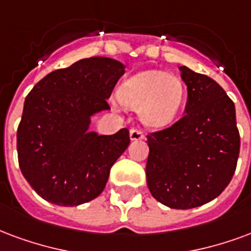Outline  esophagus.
<instances>
[{
	"label": "esophagus",
	"mask_w": 251,
	"mask_h": 251,
	"mask_svg": "<svg viewBox=\"0 0 251 251\" xmlns=\"http://www.w3.org/2000/svg\"><path fill=\"white\" fill-rule=\"evenodd\" d=\"M145 138V134L144 131L141 130V129H130V140L131 141H138V140H142Z\"/></svg>",
	"instance_id": "esophagus-1"
}]
</instances>
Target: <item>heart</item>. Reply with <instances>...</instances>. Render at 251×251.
Segmentation results:
<instances>
[{
    "label": "heart",
    "mask_w": 251,
    "mask_h": 251,
    "mask_svg": "<svg viewBox=\"0 0 251 251\" xmlns=\"http://www.w3.org/2000/svg\"><path fill=\"white\" fill-rule=\"evenodd\" d=\"M185 86L177 75L159 70L144 72L122 83L121 102L135 109L145 125L162 127L172 122L181 109Z\"/></svg>",
    "instance_id": "1"
}]
</instances>
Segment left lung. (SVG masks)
<instances>
[{
    "instance_id": "obj_1",
    "label": "left lung",
    "mask_w": 251,
    "mask_h": 251,
    "mask_svg": "<svg viewBox=\"0 0 251 251\" xmlns=\"http://www.w3.org/2000/svg\"><path fill=\"white\" fill-rule=\"evenodd\" d=\"M187 86L185 116L148 135L146 181L151 196L172 209L202 206L224 192L239 155L235 106L205 74L181 66Z\"/></svg>"
}]
</instances>
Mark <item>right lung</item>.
<instances>
[{
    "mask_svg": "<svg viewBox=\"0 0 251 251\" xmlns=\"http://www.w3.org/2000/svg\"><path fill=\"white\" fill-rule=\"evenodd\" d=\"M124 73L116 59H79L45 75L27 94L17 129L18 163L45 201L77 206L103 192L130 137L127 129L98 135L89 125L93 114L110 109L107 100Z\"/></svg>",
    "mask_w": 251,
    "mask_h": 251,
    "instance_id": "add662e5",
    "label": "right lung"
}]
</instances>
